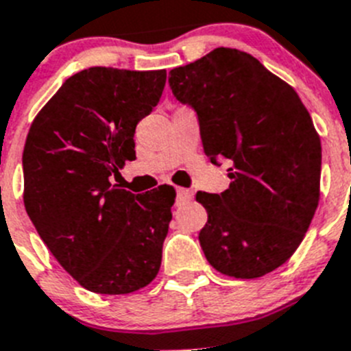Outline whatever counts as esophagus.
Masks as SVG:
<instances>
[{
  "label": "esophagus",
  "mask_w": 351,
  "mask_h": 351,
  "mask_svg": "<svg viewBox=\"0 0 351 351\" xmlns=\"http://www.w3.org/2000/svg\"><path fill=\"white\" fill-rule=\"evenodd\" d=\"M178 202L179 204H184V202H190L191 198H193V191L191 190H186V188H178Z\"/></svg>",
  "instance_id": "34e87169"
}]
</instances>
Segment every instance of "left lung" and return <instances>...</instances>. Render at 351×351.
<instances>
[{
  "label": "left lung",
  "instance_id": "obj_1",
  "mask_svg": "<svg viewBox=\"0 0 351 351\" xmlns=\"http://www.w3.org/2000/svg\"><path fill=\"white\" fill-rule=\"evenodd\" d=\"M181 104L197 112L204 151L232 167L228 190L198 191L207 210L198 241L221 274L253 280L290 258L320 200L322 144L299 95L256 58L219 47L170 70Z\"/></svg>",
  "mask_w": 351,
  "mask_h": 351
}]
</instances>
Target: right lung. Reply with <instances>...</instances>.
Returning <instances> with one entry per match:
<instances>
[{
    "label": "right lung",
    "instance_id": "right-lung-1",
    "mask_svg": "<svg viewBox=\"0 0 351 351\" xmlns=\"http://www.w3.org/2000/svg\"><path fill=\"white\" fill-rule=\"evenodd\" d=\"M165 80V70H82L64 80L27 133V216L61 267L95 293H132L160 271L176 191L133 195L110 179L135 160V128L158 105Z\"/></svg>",
    "mask_w": 351,
    "mask_h": 351
}]
</instances>
